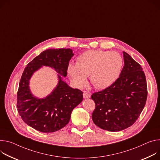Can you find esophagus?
I'll use <instances>...</instances> for the list:
<instances>
[{
    "label": "esophagus",
    "mask_w": 160,
    "mask_h": 160,
    "mask_svg": "<svg viewBox=\"0 0 160 160\" xmlns=\"http://www.w3.org/2000/svg\"><path fill=\"white\" fill-rule=\"evenodd\" d=\"M83 95V98H85V99H88V98H91V93L89 92L84 91Z\"/></svg>",
    "instance_id": "34e87169"
}]
</instances>
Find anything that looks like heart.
<instances>
[{"label":"heart","instance_id":"1","mask_svg":"<svg viewBox=\"0 0 160 160\" xmlns=\"http://www.w3.org/2000/svg\"><path fill=\"white\" fill-rule=\"evenodd\" d=\"M123 59L115 52L92 50L78 56L77 64L69 63L68 72L77 88H82L90 81L95 88L106 89L117 80L123 67Z\"/></svg>","mask_w":160,"mask_h":160}]
</instances>
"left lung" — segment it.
<instances>
[{
  "mask_svg": "<svg viewBox=\"0 0 160 160\" xmlns=\"http://www.w3.org/2000/svg\"><path fill=\"white\" fill-rule=\"evenodd\" d=\"M124 66L119 78L91 98L96 108L92 118L99 128L119 132L133 125L146 103L148 88L141 66L123 52Z\"/></svg>",
  "mask_w": 160,
  "mask_h": 160,
  "instance_id": "obj_1",
  "label": "left lung"
}]
</instances>
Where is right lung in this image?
Masks as SVG:
<instances>
[{
	"instance_id": "right-lung-1",
	"label": "right lung",
	"mask_w": 160,
	"mask_h": 160,
	"mask_svg": "<svg viewBox=\"0 0 160 160\" xmlns=\"http://www.w3.org/2000/svg\"><path fill=\"white\" fill-rule=\"evenodd\" d=\"M74 55L70 48L48 49L41 52L25 68L17 93V109L22 120L42 133L57 132L69 122L71 112L83 100V92L69 86L63 80L69 62ZM42 66H48L58 73V83L45 98H38L30 91V80Z\"/></svg>"
}]
</instances>
